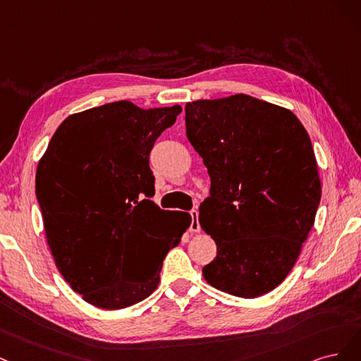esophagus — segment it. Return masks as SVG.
<instances>
[{
	"mask_svg": "<svg viewBox=\"0 0 361 361\" xmlns=\"http://www.w3.org/2000/svg\"><path fill=\"white\" fill-rule=\"evenodd\" d=\"M190 217H192V222H190V231L192 232H200L201 231V225H200V220H197V210H192L190 212Z\"/></svg>",
	"mask_w": 361,
	"mask_h": 361,
	"instance_id": "esophagus-1",
	"label": "esophagus"
}]
</instances>
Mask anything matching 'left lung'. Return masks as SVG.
<instances>
[{"instance_id": "left-lung-1", "label": "left lung", "mask_w": 361, "mask_h": 361, "mask_svg": "<svg viewBox=\"0 0 361 361\" xmlns=\"http://www.w3.org/2000/svg\"><path fill=\"white\" fill-rule=\"evenodd\" d=\"M185 135L212 180L200 224L216 241L205 281L255 298L283 282L315 222L321 181L295 115L235 94L185 104Z\"/></svg>"}]
</instances>
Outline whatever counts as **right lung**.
Segmentation results:
<instances>
[{
  "label": "right lung",
  "instance_id": "add662e5",
  "mask_svg": "<svg viewBox=\"0 0 361 361\" xmlns=\"http://www.w3.org/2000/svg\"><path fill=\"white\" fill-rule=\"evenodd\" d=\"M181 106L114 102L67 117L39 161L36 195L56 269L87 303L129 307L159 285L190 216L161 210L149 151Z\"/></svg>",
  "mask_w": 361,
  "mask_h": 361
}]
</instances>
